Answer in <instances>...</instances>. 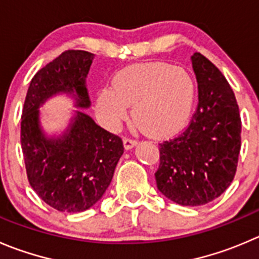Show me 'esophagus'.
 <instances>
[{
    "label": "esophagus",
    "mask_w": 259,
    "mask_h": 259,
    "mask_svg": "<svg viewBox=\"0 0 259 259\" xmlns=\"http://www.w3.org/2000/svg\"><path fill=\"white\" fill-rule=\"evenodd\" d=\"M123 144H124L125 149L130 150V149H132L134 146H136L137 140L131 139V137H124V140H123Z\"/></svg>",
    "instance_id": "obj_1"
}]
</instances>
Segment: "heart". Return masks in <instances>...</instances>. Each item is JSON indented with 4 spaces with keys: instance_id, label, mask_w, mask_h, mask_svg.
Segmentation results:
<instances>
[{
    "instance_id": "1",
    "label": "heart",
    "mask_w": 259,
    "mask_h": 259,
    "mask_svg": "<svg viewBox=\"0 0 259 259\" xmlns=\"http://www.w3.org/2000/svg\"><path fill=\"white\" fill-rule=\"evenodd\" d=\"M194 83L182 67L165 62L132 65L114 76L112 89L98 98V109L107 125L125 119L128 105L134 122L152 136H169L183 128L191 115Z\"/></svg>"
}]
</instances>
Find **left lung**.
<instances>
[{
    "label": "left lung",
    "mask_w": 259,
    "mask_h": 259,
    "mask_svg": "<svg viewBox=\"0 0 259 259\" xmlns=\"http://www.w3.org/2000/svg\"><path fill=\"white\" fill-rule=\"evenodd\" d=\"M198 104L188 127L159 144V191L176 203L201 206L218 198L235 177L242 119L233 89L201 53L192 56Z\"/></svg>",
    "instance_id": "left-lung-1"
}]
</instances>
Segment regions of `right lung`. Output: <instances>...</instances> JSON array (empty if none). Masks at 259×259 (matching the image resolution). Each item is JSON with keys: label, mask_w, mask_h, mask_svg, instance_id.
<instances>
[{"label": "right lung", "mask_w": 259, "mask_h": 259, "mask_svg": "<svg viewBox=\"0 0 259 259\" xmlns=\"http://www.w3.org/2000/svg\"><path fill=\"white\" fill-rule=\"evenodd\" d=\"M93 54L68 49L31 78L21 115V149L28 181L47 205L62 212H81L107 191L123 154L119 136L76 112L61 139H47L39 124V107L52 95L67 93L81 108L90 107L85 78Z\"/></svg>", "instance_id": "1"}]
</instances>
